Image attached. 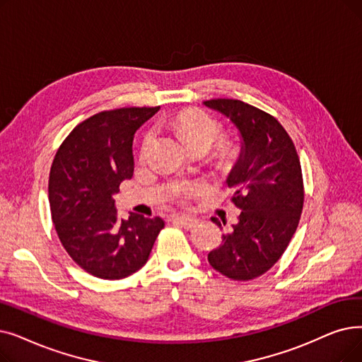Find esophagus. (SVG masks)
Listing matches in <instances>:
<instances>
[{
  "label": "esophagus",
  "mask_w": 362,
  "mask_h": 362,
  "mask_svg": "<svg viewBox=\"0 0 362 362\" xmlns=\"http://www.w3.org/2000/svg\"><path fill=\"white\" fill-rule=\"evenodd\" d=\"M173 222H175L176 225H180V226L186 228V229H192V228L198 223V220L194 218V217H191V216L177 214V216L173 217Z\"/></svg>",
  "instance_id": "obj_1"
}]
</instances>
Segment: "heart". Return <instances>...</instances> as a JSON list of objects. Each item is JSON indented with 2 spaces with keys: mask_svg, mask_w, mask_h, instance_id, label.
I'll return each mask as SVG.
<instances>
[{
  "mask_svg": "<svg viewBox=\"0 0 362 362\" xmlns=\"http://www.w3.org/2000/svg\"><path fill=\"white\" fill-rule=\"evenodd\" d=\"M171 130H175L185 142L189 145V148L198 146V145H206L210 148L214 140L220 134V124L204 114L197 109H185L175 115L165 118L164 121ZM153 132H149L145 136L144 140V152H146L152 144H153ZM199 189V186L186 187L180 186L176 189V195H185V194H192Z\"/></svg>",
  "mask_w": 362,
  "mask_h": 362,
  "instance_id": "b5f03b06",
  "label": "heart"
}]
</instances>
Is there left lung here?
Instances as JSON below:
<instances>
[{
  "mask_svg": "<svg viewBox=\"0 0 362 362\" xmlns=\"http://www.w3.org/2000/svg\"><path fill=\"white\" fill-rule=\"evenodd\" d=\"M204 106L229 119L241 140L226 179L237 189L232 201L241 210L240 222L222 235L209 262L230 279L248 281L272 268L297 229L305 197L300 161L293 140L269 114L233 99ZM211 220L222 226L218 218Z\"/></svg>",
  "mask_w": 362,
  "mask_h": 362,
  "instance_id": "1",
  "label": "left lung"
}]
</instances>
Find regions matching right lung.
I'll return each mask as SVG.
<instances>
[{
    "instance_id": "obj_1",
    "label": "right lung",
    "mask_w": 362,
    "mask_h": 362,
    "mask_svg": "<svg viewBox=\"0 0 362 362\" xmlns=\"http://www.w3.org/2000/svg\"><path fill=\"white\" fill-rule=\"evenodd\" d=\"M160 111L122 107L90 117L59 148L50 171L49 201L62 245L81 268L121 279L148 262L164 228L161 217H117L114 195L132 179L134 133Z\"/></svg>"
}]
</instances>
